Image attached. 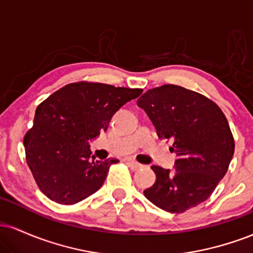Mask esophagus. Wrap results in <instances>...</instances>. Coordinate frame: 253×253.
Masks as SVG:
<instances>
[{
  "instance_id": "esophagus-1",
  "label": "esophagus",
  "mask_w": 253,
  "mask_h": 253,
  "mask_svg": "<svg viewBox=\"0 0 253 253\" xmlns=\"http://www.w3.org/2000/svg\"><path fill=\"white\" fill-rule=\"evenodd\" d=\"M127 164H128V167L133 171H136V170H139V169H141V168H143V165L139 164L138 162H135V161H127Z\"/></svg>"
}]
</instances>
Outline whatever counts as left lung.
<instances>
[{
    "mask_svg": "<svg viewBox=\"0 0 253 253\" xmlns=\"http://www.w3.org/2000/svg\"><path fill=\"white\" fill-rule=\"evenodd\" d=\"M155 125L159 138L173 141L175 170L152 165L156 182L144 195L170 213L196 207L211 195L226 175L234 153L227 119L216 103L193 90L165 84L136 101Z\"/></svg>",
    "mask_w": 253,
    "mask_h": 253,
    "instance_id": "1",
    "label": "left lung"
}]
</instances>
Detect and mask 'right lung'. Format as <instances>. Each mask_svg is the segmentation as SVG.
Masks as SVG:
<instances>
[{
	"label": "right lung",
	"mask_w": 253,
	"mask_h": 253,
	"mask_svg": "<svg viewBox=\"0 0 253 253\" xmlns=\"http://www.w3.org/2000/svg\"><path fill=\"white\" fill-rule=\"evenodd\" d=\"M141 89L77 82L63 86L38 106L26 133V161L39 189L52 201L74 205L102 187L118 159L95 161L88 144Z\"/></svg>",
	"instance_id": "right-lung-1"
}]
</instances>
